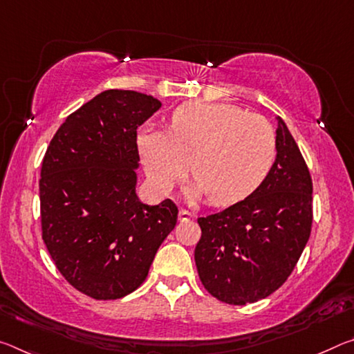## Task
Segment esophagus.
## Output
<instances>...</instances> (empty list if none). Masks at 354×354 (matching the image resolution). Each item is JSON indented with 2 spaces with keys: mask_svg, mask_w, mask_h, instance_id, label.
Instances as JSON below:
<instances>
[{
  "mask_svg": "<svg viewBox=\"0 0 354 354\" xmlns=\"http://www.w3.org/2000/svg\"><path fill=\"white\" fill-rule=\"evenodd\" d=\"M179 221L181 222H187V221H190V218H192V212L190 211H187V209H181L179 211Z\"/></svg>",
  "mask_w": 354,
  "mask_h": 354,
  "instance_id": "esophagus-1",
  "label": "esophagus"
}]
</instances>
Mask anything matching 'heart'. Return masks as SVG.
I'll list each match as a JSON object with an SVG mask.
<instances>
[{
    "instance_id": "b5f03b06",
    "label": "heart",
    "mask_w": 354,
    "mask_h": 354,
    "mask_svg": "<svg viewBox=\"0 0 354 354\" xmlns=\"http://www.w3.org/2000/svg\"><path fill=\"white\" fill-rule=\"evenodd\" d=\"M138 149L157 190L170 192L190 168V194L225 206L261 186L276 162L277 137L266 118L238 105L189 102L173 111L170 131L140 133Z\"/></svg>"
}]
</instances>
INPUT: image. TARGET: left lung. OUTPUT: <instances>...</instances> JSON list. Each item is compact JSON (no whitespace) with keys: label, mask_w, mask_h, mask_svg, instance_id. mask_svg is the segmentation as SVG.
<instances>
[{"label":"left lung","mask_w":354,"mask_h":354,"mask_svg":"<svg viewBox=\"0 0 354 354\" xmlns=\"http://www.w3.org/2000/svg\"><path fill=\"white\" fill-rule=\"evenodd\" d=\"M276 120L277 156L261 186L227 209L198 217V276L227 304L257 302L282 287L310 236V173L287 124Z\"/></svg>","instance_id":"left-lung-1"}]
</instances>
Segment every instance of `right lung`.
<instances>
[{
	"instance_id": "add662e5",
	"label": "right lung",
	"mask_w": 354,
	"mask_h": 354,
	"mask_svg": "<svg viewBox=\"0 0 354 354\" xmlns=\"http://www.w3.org/2000/svg\"><path fill=\"white\" fill-rule=\"evenodd\" d=\"M160 100L106 89L66 118L44 156L42 239L72 287L93 299H120L145 282L176 225L170 198L145 205L136 194L137 129Z\"/></svg>"
}]
</instances>
